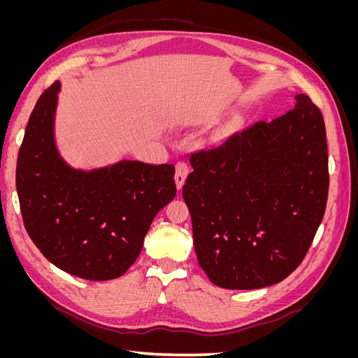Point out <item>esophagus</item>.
Segmentation results:
<instances>
[{
    "label": "esophagus",
    "mask_w": 358,
    "mask_h": 358,
    "mask_svg": "<svg viewBox=\"0 0 358 358\" xmlns=\"http://www.w3.org/2000/svg\"><path fill=\"white\" fill-rule=\"evenodd\" d=\"M188 166L185 164V162H178L176 164V173H175V180H176V187L178 189H182L183 183H185V179L188 176Z\"/></svg>",
    "instance_id": "obj_1"
}]
</instances>
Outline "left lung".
Segmentation results:
<instances>
[{
	"instance_id": "8db88e82",
	"label": "left lung",
	"mask_w": 358,
	"mask_h": 358,
	"mask_svg": "<svg viewBox=\"0 0 358 358\" xmlns=\"http://www.w3.org/2000/svg\"><path fill=\"white\" fill-rule=\"evenodd\" d=\"M292 110L257 122L189 158L182 189L194 249L210 282L257 289L300 266L326 212V125L305 94Z\"/></svg>"
}]
</instances>
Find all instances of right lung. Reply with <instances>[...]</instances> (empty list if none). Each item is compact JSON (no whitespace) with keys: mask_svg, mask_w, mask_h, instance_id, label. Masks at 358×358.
I'll use <instances>...</instances> for the list:
<instances>
[{"mask_svg":"<svg viewBox=\"0 0 358 358\" xmlns=\"http://www.w3.org/2000/svg\"><path fill=\"white\" fill-rule=\"evenodd\" d=\"M61 83L41 94L19 149L16 189L27 233L49 262L88 280L122 276L155 215L176 196L175 166L124 159L80 170L55 143Z\"/></svg>","mask_w":358,"mask_h":358,"instance_id":"1","label":"right lung"}]
</instances>
